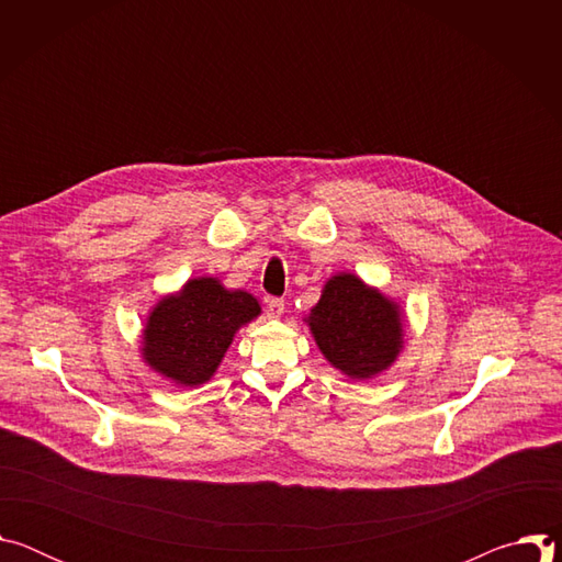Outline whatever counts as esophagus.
<instances>
[{"label":"esophagus","mask_w":562,"mask_h":562,"mask_svg":"<svg viewBox=\"0 0 562 562\" xmlns=\"http://www.w3.org/2000/svg\"><path fill=\"white\" fill-rule=\"evenodd\" d=\"M267 313H269V317H280L284 313V300L282 297H269L267 300Z\"/></svg>","instance_id":"34e87169"}]
</instances>
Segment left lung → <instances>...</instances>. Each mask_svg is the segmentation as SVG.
Listing matches in <instances>:
<instances>
[{"instance_id":"8db88e82","label":"left lung","mask_w":562,"mask_h":562,"mask_svg":"<svg viewBox=\"0 0 562 562\" xmlns=\"http://www.w3.org/2000/svg\"><path fill=\"white\" fill-rule=\"evenodd\" d=\"M306 323L319 351L349 378L380 373L400 351L397 306L351 273L327 282Z\"/></svg>"}]
</instances>
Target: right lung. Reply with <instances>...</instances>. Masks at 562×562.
<instances>
[{
  "label": "right lung",
  "mask_w": 562,
  "mask_h": 562,
  "mask_svg": "<svg viewBox=\"0 0 562 562\" xmlns=\"http://www.w3.org/2000/svg\"><path fill=\"white\" fill-rule=\"evenodd\" d=\"M260 313L247 291H226L213 278H198L150 313L144 329L146 362L184 386L206 382L233 334Z\"/></svg>",
  "instance_id": "add662e5"
}]
</instances>
